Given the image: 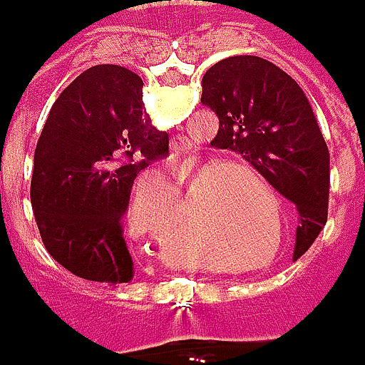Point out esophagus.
Listing matches in <instances>:
<instances>
[{
  "label": "esophagus",
  "instance_id": "esophagus-1",
  "mask_svg": "<svg viewBox=\"0 0 365 365\" xmlns=\"http://www.w3.org/2000/svg\"><path fill=\"white\" fill-rule=\"evenodd\" d=\"M190 140L185 138V136H173L171 138V151L175 153L178 157H182V155H185V153L190 151Z\"/></svg>",
  "mask_w": 365,
  "mask_h": 365
}]
</instances>
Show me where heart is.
Here are the masks:
<instances>
[{
  "mask_svg": "<svg viewBox=\"0 0 365 365\" xmlns=\"http://www.w3.org/2000/svg\"><path fill=\"white\" fill-rule=\"evenodd\" d=\"M196 182L199 185L190 194L192 206H198L208 193L215 192L204 202V212L198 218L200 239L220 247L222 253H230L241 259L262 251L267 239V225L257 206L253 187H257L269 202L274 200V190L262 173L247 165H232L227 169L225 161H208L185 178L187 185ZM279 235V216H276L269 251L277 247Z\"/></svg>",
  "mask_w": 365,
  "mask_h": 365,
  "instance_id": "1",
  "label": "heart"
}]
</instances>
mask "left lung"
<instances>
[{"mask_svg":"<svg viewBox=\"0 0 365 365\" xmlns=\"http://www.w3.org/2000/svg\"><path fill=\"white\" fill-rule=\"evenodd\" d=\"M202 103L218 116L214 149L243 155L298 210L294 259L329 212V149L312 106L288 73L262 56H229L202 77Z\"/></svg>","mask_w":365,"mask_h":365,"instance_id":"obj_1","label":"left lung"}]
</instances>
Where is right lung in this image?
Masks as SVG:
<instances>
[{"label":"right lung","instance_id":"1","mask_svg":"<svg viewBox=\"0 0 365 365\" xmlns=\"http://www.w3.org/2000/svg\"><path fill=\"white\" fill-rule=\"evenodd\" d=\"M167 155L169 135L147 116L136 73H81L53 103L34 151L30 200L51 257L83 279L130 282L122 220L136 175Z\"/></svg>","mask_w":365,"mask_h":365}]
</instances>
